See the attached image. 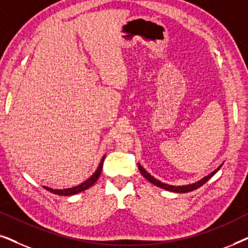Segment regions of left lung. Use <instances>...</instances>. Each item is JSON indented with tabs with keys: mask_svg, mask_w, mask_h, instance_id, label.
I'll return each mask as SVG.
<instances>
[{
	"mask_svg": "<svg viewBox=\"0 0 248 248\" xmlns=\"http://www.w3.org/2000/svg\"><path fill=\"white\" fill-rule=\"evenodd\" d=\"M220 167H221V166H220ZM220 167H219L218 169H217V170H215V171H213V172H211V174H210V175L206 176V177L202 178L201 181H199V182L194 183V184H191V185H184V186H172V185L165 184V183H161L160 181H158V179H155V177H152V176H151L150 174H149L148 171H145V169H144L143 167H142L141 165H139V169H140L141 174L143 175L144 177L147 178L149 182L152 183V184H155V186H158V187H160V188H164V189H167V191H170V192H176V193H187V192L194 191V189L199 188L200 186H202L203 184H205V183L208 182L209 179L211 178L212 176L215 175L217 171L219 170Z\"/></svg>",
	"mask_w": 248,
	"mask_h": 248,
	"instance_id": "left-lung-1",
	"label": "left lung"
}]
</instances>
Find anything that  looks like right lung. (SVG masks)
<instances>
[{"mask_svg": "<svg viewBox=\"0 0 248 248\" xmlns=\"http://www.w3.org/2000/svg\"><path fill=\"white\" fill-rule=\"evenodd\" d=\"M104 159L105 157L101 159L99 166H98L97 170L94 171V174L91 176L90 178H88L86 182H83L82 184L76 186V187H71V188H65V189H53V188H49V187H46V186H44V188H46L47 191H49L50 193H54V194H57V195H64V196H67V195H73V194H77V193H80L84 191V189L89 188L90 186H93L94 183L97 182V179L99 178V176L101 174V169H103V164H104Z\"/></svg>", "mask_w": 248, "mask_h": 248, "instance_id": "right-lung-1", "label": "right lung"}]
</instances>
